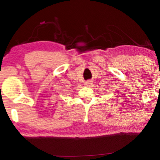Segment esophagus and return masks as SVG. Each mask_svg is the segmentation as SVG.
<instances>
[{"label": "esophagus", "instance_id": "esophagus-1", "mask_svg": "<svg viewBox=\"0 0 160 160\" xmlns=\"http://www.w3.org/2000/svg\"><path fill=\"white\" fill-rule=\"evenodd\" d=\"M92 81H87V82H84V86H85V87H89V86H91V85H92Z\"/></svg>", "mask_w": 160, "mask_h": 160}]
</instances>
